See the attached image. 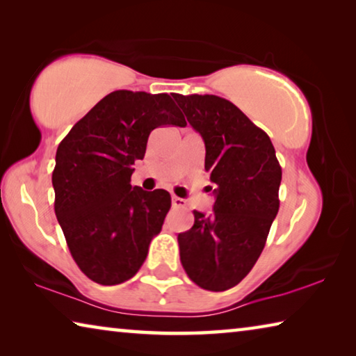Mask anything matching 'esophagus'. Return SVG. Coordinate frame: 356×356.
I'll list each match as a JSON object with an SVG mask.
<instances>
[{"mask_svg": "<svg viewBox=\"0 0 356 356\" xmlns=\"http://www.w3.org/2000/svg\"><path fill=\"white\" fill-rule=\"evenodd\" d=\"M172 206L174 207H185V200H182V197H177V196H172Z\"/></svg>", "mask_w": 356, "mask_h": 356, "instance_id": "obj_1", "label": "esophagus"}]
</instances>
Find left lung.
Listing matches in <instances>:
<instances>
[{"label": "left lung", "mask_w": 356, "mask_h": 356, "mask_svg": "<svg viewBox=\"0 0 356 356\" xmlns=\"http://www.w3.org/2000/svg\"><path fill=\"white\" fill-rule=\"evenodd\" d=\"M174 100L206 144V171L216 185L212 215L193 212L195 225L179 234L180 262L206 291L237 286L254 267L280 209L281 166L268 135L218 95Z\"/></svg>", "instance_id": "obj_1"}]
</instances>
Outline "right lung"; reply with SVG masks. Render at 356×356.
I'll return each instance as SVG.
<instances>
[{"label":"right lung","instance_id":"obj_1","mask_svg":"<svg viewBox=\"0 0 356 356\" xmlns=\"http://www.w3.org/2000/svg\"><path fill=\"white\" fill-rule=\"evenodd\" d=\"M160 125H186L170 95L120 89L58 146L51 176L56 218L74 261L97 284L136 275L171 207L166 190L130 185L135 161L144 159L150 131Z\"/></svg>","mask_w":356,"mask_h":356}]
</instances>
